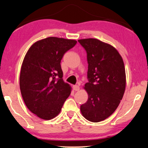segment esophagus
Returning a JSON list of instances; mask_svg holds the SVG:
<instances>
[{
    "label": "esophagus",
    "mask_w": 148,
    "mask_h": 148,
    "mask_svg": "<svg viewBox=\"0 0 148 148\" xmlns=\"http://www.w3.org/2000/svg\"><path fill=\"white\" fill-rule=\"evenodd\" d=\"M73 89L75 91H77L79 90V87L78 86H73Z\"/></svg>",
    "instance_id": "obj_1"
}]
</instances>
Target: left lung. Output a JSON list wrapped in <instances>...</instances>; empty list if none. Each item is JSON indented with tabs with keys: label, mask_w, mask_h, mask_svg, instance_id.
<instances>
[{
	"label": "left lung",
	"mask_w": 148,
	"mask_h": 148,
	"mask_svg": "<svg viewBox=\"0 0 148 148\" xmlns=\"http://www.w3.org/2000/svg\"><path fill=\"white\" fill-rule=\"evenodd\" d=\"M87 53V79L84 89L88 100L80 106L82 114L99 122L114 113L123 97L126 75L124 62L117 49L95 38L77 40Z\"/></svg>",
	"instance_id": "8db88e82"
}]
</instances>
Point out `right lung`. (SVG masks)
<instances>
[{
    "label": "right lung",
    "mask_w": 148,
    "mask_h": 148,
    "mask_svg": "<svg viewBox=\"0 0 148 148\" xmlns=\"http://www.w3.org/2000/svg\"><path fill=\"white\" fill-rule=\"evenodd\" d=\"M76 43L74 40L48 37L32 44L25 56L20 90L27 107L40 118L56 117L71 94V87L62 78L61 61Z\"/></svg>",
    "instance_id": "add662e5"
}]
</instances>
